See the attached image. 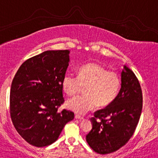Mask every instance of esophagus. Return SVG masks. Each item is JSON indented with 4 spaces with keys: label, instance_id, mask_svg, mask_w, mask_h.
<instances>
[{
    "label": "esophagus",
    "instance_id": "obj_1",
    "mask_svg": "<svg viewBox=\"0 0 158 158\" xmlns=\"http://www.w3.org/2000/svg\"><path fill=\"white\" fill-rule=\"evenodd\" d=\"M75 118H76V119H77V120H82V119H83V117H82V116H79V115H75Z\"/></svg>",
    "mask_w": 158,
    "mask_h": 158
}]
</instances>
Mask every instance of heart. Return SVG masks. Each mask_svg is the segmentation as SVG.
Instances as JSON below:
<instances>
[{
    "mask_svg": "<svg viewBox=\"0 0 158 158\" xmlns=\"http://www.w3.org/2000/svg\"><path fill=\"white\" fill-rule=\"evenodd\" d=\"M85 86V94L67 101V108L79 114H85L97 106L104 107L111 104L117 96L121 86V79L115 72L96 63L82 65L78 76L67 73L62 79V87L70 96L80 93Z\"/></svg>",
    "mask_w": 158,
    "mask_h": 158,
    "instance_id": "1",
    "label": "heart"
}]
</instances>
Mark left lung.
Listing matches in <instances>:
<instances>
[{"instance_id": "obj_1", "label": "left lung", "mask_w": 158, "mask_h": 158, "mask_svg": "<svg viewBox=\"0 0 158 158\" xmlns=\"http://www.w3.org/2000/svg\"><path fill=\"white\" fill-rule=\"evenodd\" d=\"M121 89L115 100L91 118L93 128L86 135L90 148L100 154L116 151L134 134L143 106L140 82L134 72L124 65Z\"/></svg>"}]
</instances>
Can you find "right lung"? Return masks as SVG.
I'll use <instances>...</instances> for the list:
<instances>
[{"label": "right lung", "mask_w": 158, "mask_h": 158, "mask_svg": "<svg viewBox=\"0 0 158 158\" xmlns=\"http://www.w3.org/2000/svg\"><path fill=\"white\" fill-rule=\"evenodd\" d=\"M69 62V50L45 51L23 62L12 81V123L21 137L37 148L54 143L74 119L70 110L58 112L65 101L62 79Z\"/></svg>", "instance_id": "obj_1"}]
</instances>
